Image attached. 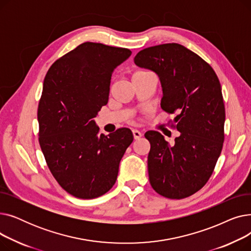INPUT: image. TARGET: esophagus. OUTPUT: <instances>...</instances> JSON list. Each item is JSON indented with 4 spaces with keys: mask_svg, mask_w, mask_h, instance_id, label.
I'll return each mask as SVG.
<instances>
[{
    "mask_svg": "<svg viewBox=\"0 0 251 251\" xmlns=\"http://www.w3.org/2000/svg\"><path fill=\"white\" fill-rule=\"evenodd\" d=\"M132 134H133L134 139H139L142 136V133L138 130H132Z\"/></svg>",
    "mask_w": 251,
    "mask_h": 251,
    "instance_id": "esophagus-1",
    "label": "esophagus"
}]
</instances>
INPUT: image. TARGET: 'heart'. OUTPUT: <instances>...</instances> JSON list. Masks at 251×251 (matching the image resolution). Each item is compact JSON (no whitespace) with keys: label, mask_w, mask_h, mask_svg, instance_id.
<instances>
[{"label":"heart","mask_w":251,"mask_h":251,"mask_svg":"<svg viewBox=\"0 0 251 251\" xmlns=\"http://www.w3.org/2000/svg\"><path fill=\"white\" fill-rule=\"evenodd\" d=\"M146 73H150V72H148V71H143V70H138V71H136V72H134V73H133V76H132V77L137 76V75H141V74H146Z\"/></svg>","instance_id":"b5f03b06"}]
</instances>
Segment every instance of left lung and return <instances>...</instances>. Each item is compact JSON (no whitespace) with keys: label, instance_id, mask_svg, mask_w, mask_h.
<instances>
[{"label":"left lung","instance_id":"left-lung-1","mask_svg":"<svg viewBox=\"0 0 251 251\" xmlns=\"http://www.w3.org/2000/svg\"><path fill=\"white\" fill-rule=\"evenodd\" d=\"M134 63L160 77L161 107L177 115L171 127L180 132L171 146L157 131L144 134L151 185L167 199H185L205 185L223 149L226 114L219 78L203 59L175 43L143 49Z\"/></svg>","mask_w":251,"mask_h":251}]
</instances>
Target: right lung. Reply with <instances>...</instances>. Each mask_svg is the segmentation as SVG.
<instances>
[{
	"label": "right lung",
	"mask_w": 251,
	"mask_h": 251,
	"mask_svg": "<svg viewBox=\"0 0 251 251\" xmlns=\"http://www.w3.org/2000/svg\"><path fill=\"white\" fill-rule=\"evenodd\" d=\"M131 50L83 43L50 66L38 102V141L50 173L71 195L91 200L115 184L133 141L128 128L100 134L94 118L108 103L113 71Z\"/></svg>",
	"instance_id": "add662e5"
}]
</instances>
